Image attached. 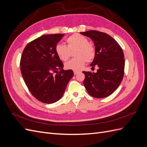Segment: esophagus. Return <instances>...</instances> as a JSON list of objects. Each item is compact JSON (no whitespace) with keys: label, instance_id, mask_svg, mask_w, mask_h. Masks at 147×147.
Returning a JSON list of instances; mask_svg holds the SVG:
<instances>
[{"label":"esophagus","instance_id":"34e87169","mask_svg":"<svg viewBox=\"0 0 147 147\" xmlns=\"http://www.w3.org/2000/svg\"><path fill=\"white\" fill-rule=\"evenodd\" d=\"M79 72L78 71H74V75H77Z\"/></svg>","mask_w":147,"mask_h":147}]
</instances>
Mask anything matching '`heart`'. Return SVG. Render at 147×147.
<instances>
[{
  "label": "heart",
  "mask_w": 147,
  "mask_h": 147,
  "mask_svg": "<svg viewBox=\"0 0 147 147\" xmlns=\"http://www.w3.org/2000/svg\"><path fill=\"white\" fill-rule=\"evenodd\" d=\"M67 46L63 44H57L55 51L59 58L65 61L70 56V51L75 50L74 56L75 58L71 59L65 64L67 69L78 71L81 70L85 64L91 62L96 56L95 48L90 43L89 40L83 35L74 34L66 39Z\"/></svg>",
  "instance_id": "heart-1"
}]
</instances>
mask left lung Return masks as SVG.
Wrapping results in <instances>:
<instances>
[{"mask_svg":"<svg viewBox=\"0 0 147 147\" xmlns=\"http://www.w3.org/2000/svg\"><path fill=\"white\" fill-rule=\"evenodd\" d=\"M80 34L94 42L96 56L91 66L92 69L98 67L96 73L83 71L84 86L93 97H108L117 90L123 78L125 61L122 48L106 33L91 30Z\"/></svg>","mask_w":147,"mask_h":147,"instance_id":"8db88e82","label":"left lung"}]
</instances>
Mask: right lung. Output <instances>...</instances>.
I'll use <instances>...</instances> for the list:
<instances>
[{"mask_svg": "<svg viewBox=\"0 0 147 147\" xmlns=\"http://www.w3.org/2000/svg\"><path fill=\"white\" fill-rule=\"evenodd\" d=\"M63 36L62 34L43 35L29 42L22 53L20 69L24 81L32 95L43 103L59 100L74 76L72 70L63 69V62L55 51Z\"/></svg>", "mask_w": 147, "mask_h": 147, "instance_id": "right-lung-1", "label": "right lung"}]
</instances>
